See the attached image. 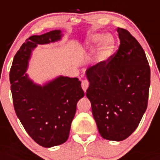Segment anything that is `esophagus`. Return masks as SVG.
Segmentation results:
<instances>
[{
	"mask_svg": "<svg viewBox=\"0 0 160 160\" xmlns=\"http://www.w3.org/2000/svg\"><path fill=\"white\" fill-rule=\"evenodd\" d=\"M81 87L83 88V91L86 92V90H88V87H89V82L86 80H82V83H81Z\"/></svg>",
	"mask_w": 160,
	"mask_h": 160,
	"instance_id": "1",
	"label": "esophagus"
}]
</instances>
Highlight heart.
<instances>
[{"label": "heart", "mask_w": 160, "mask_h": 160, "mask_svg": "<svg viewBox=\"0 0 160 160\" xmlns=\"http://www.w3.org/2000/svg\"><path fill=\"white\" fill-rule=\"evenodd\" d=\"M101 42L99 48L97 50L95 55V59L98 62H104L108 59L113 52L114 48V40L112 36L110 35H107L104 36L102 33H96L92 35L88 40V47L93 48L98 43Z\"/></svg>", "instance_id": "1"}]
</instances>
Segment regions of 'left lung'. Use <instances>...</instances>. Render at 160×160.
<instances>
[{"label":"left lung","instance_id":"1","mask_svg":"<svg viewBox=\"0 0 160 160\" xmlns=\"http://www.w3.org/2000/svg\"><path fill=\"white\" fill-rule=\"evenodd\" d=\"M120 46L108 60L88 68L86 95L101 137L122 141L138 127L147 108L150 67L141 45L118 28Z\"/></svg>","mask_w":160,"mask_h":160}]
</instances>
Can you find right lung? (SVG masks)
<instances>
[{"label": "right lung", "instance_id": "obj_1", "mask_svg": "<svg viewBox=\"0 0 160 160\" xmlns=\"http://www.w3.org/2000/svg\"><path fill=\"white\" fill-rule=\"evenodd\" d=\"M61 37L60 30L29 37L14 56L10 70L16 114L31 138L46 148L61 145L68 139L77 104L84 92L78 78L59 76L40 86L23 74L32 50L37 45L54 42Z\"/></svg>", "mask_w": 160, "mask_h": 160}]
</instances>
